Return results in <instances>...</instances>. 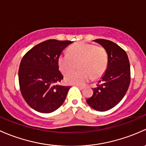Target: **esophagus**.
<instances>
[{"mask_svg": "<svg viewBox=\"0 0 146 146\" xmlns=\"http://www.w3.org/2000/svg\"><path fill=\"white\" fill-rule=\"evenodd\" d=\"M76 86H77L78 88H80V89H83V88H84V86H80V85H76Z\"/></svg>", "mask_w": 146, "mask_h": 146, "instance_id": "obj_1", "label": "esophagus"}]
</instances>
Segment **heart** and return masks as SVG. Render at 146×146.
Here are the masks:
<instances>
[{
	"mask_svg": "<svg viewBox=\"0 0 146 146\" xmlns=\"http://www.w3.org/2000/svg\"><path fill=\"white\" fill-rule=\"evenodd\" d=\"M68 54L58 58V66L63 74L67 75L79 66V71L67 75L65 82L69 84L83 85L91 78L101 77L108 67V58L106 49L91 43H77L70 46Z\"/></svg>",
	"mask_w": 146,
	"mask_h": 146,
	"instance_id": "1",
	"label": "heart"
}]
</instances>
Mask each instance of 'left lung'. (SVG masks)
<instances>
[{"label":"left lung","instance_id":"8db88e82","mask_svg":"<svg viewBox=\"0 0 146 146\" xmlns=\"http://www.w3.org/2000/svg\"><path fill=\"white\" fill-rule=\"evenodd\" d=\"M106 49L108 63L106 72L102 76L94 94L86 102L96 110H109L119 103L128 90L131 80L130 64L126 52L116 43L109 40L96 39Z\"/></svg>","mask_w":146,"mask_h":146}]
</instances>
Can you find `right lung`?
Returning a JSON list of instances; mask_svg holds the SVG:
<instances>
[{"label":"right lung","mask_w":146,"mask_h":146,"mask_svg":"<svg viewBox=\"0 0 146 146\" xmlns=\"http://www.w3.org/2000/svg\"><path fill=\"white\" fill-rule=\"evenodd\" d=\"M73 41L50 39L29 50L19 64V84L27 103L41 113H50L64 103L70 86L60 85L63 79L58 58Z\"/></svg>","instance_id":"right-lung-1"}]
</instances>
